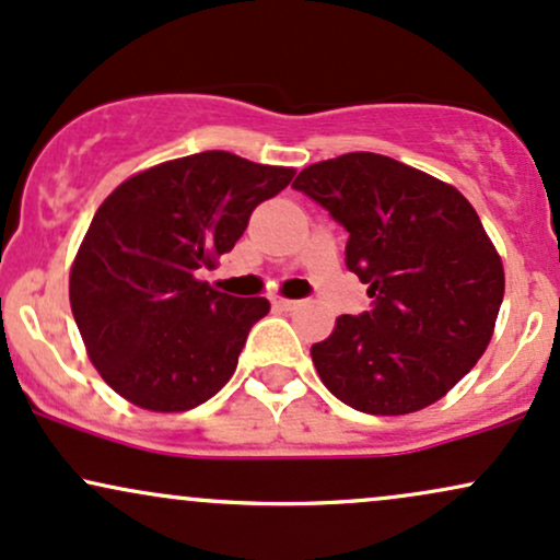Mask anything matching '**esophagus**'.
I'll use <instances>...</instances> for the list:
<instances>
[{
	"mask_svg": "<svg viewBox=\"0 0 560 560\" xmlns=\"http://www.w3.org/2000/svg\"><path fill=\"white\" fill-rule=\"evenodd\" d=\"M273 307H279V311H294V307H300V300L276 298V300H273Z\"/></svg>",
	"mask_w": 560,
	"mask_h": 560,
	"instance_id": "34e87169",
	"label": "esophagus"
}]
</instances>
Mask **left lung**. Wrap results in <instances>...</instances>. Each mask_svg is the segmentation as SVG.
<instances>
[{
	"mask_svg": "<svg viewBox=\"0 0 560 560\" xmlns=\"http://www.w3.org/2000/svg\"><path fill=\"white\" fill-rule=\"evenodd\" d=\"M292 186L347 229V268L374 298L311 347L326 389L371 416L445 397L490 345L505 292L503 260L471 202L376 152L307 165Z\"/></svg>",
	"mask_w": 560,
	"mask_h": 560,
	"instance_id": "obj_1",
	"label": "left lung"
}]
</instances>
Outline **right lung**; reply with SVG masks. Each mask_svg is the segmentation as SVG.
<instances>
[{
    "label": "right lung",
    "instance_id": "right-lung-1",
    "mask_svg": "<svg viewBox=\"0 0 560 560\" xmlns=\"http://www.w3.org/2000/svg\"><path fill=\"white\" fill-rule=\"evenodd\" d=\"M292 176L210 150L133 173L100 205L70 266V311L89 361L120 397L182 413L229 382L271 305L218 292L197 271L215 268Z\"/></svg>",
    "mask_w": 560,
    "mask_h": 560
}]
</instances>
